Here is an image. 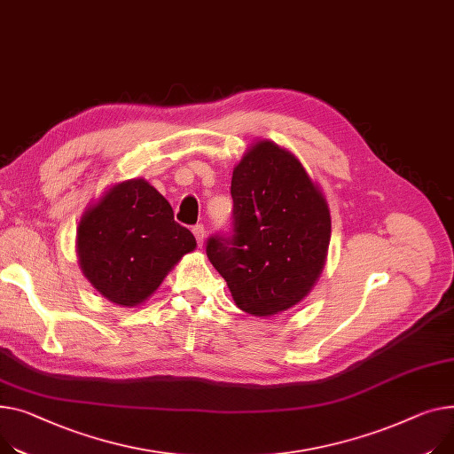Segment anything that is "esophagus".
Here are the masks:
<instances>
[{
  "instance_id": "34e87169",
  "label": "esophagus",
  "mask_w": 454,
  "mask_h": 454,
  "mask_svg": "<svg viewBox=\"0 0 454 454\" xmlns=\"http://www.w3.org/2000/svg\"><path fill=\"white\" fill-rule=\"evenodd\" d=\"M192 231H193V235H195V239H197V245L202 247V245H204V235H206L204 226H202V224H195V226L192 228Z\"/></svg>"
}]
</instances>
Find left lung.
Returning a JSON list of instances; mask_svg holds the SVG:
<instances>
[{
	"label": "left lung",
	"instance_id": "left-lung-1",
	"mask_svg": "<svg viewBox=\"0 0 454 454\" xmlns=\"http://www.w3.org/2000/svg\"><path fill=\"white\" fill-rule=\"evenodd\" d=\"M231 231L207 239L206 255L240 310L266 317L288 310L317 281L330 214L321 192L286 149L261 140L231 176Z\"/></svg>",
	"mask_w": 454,
	"mask_h": 454
}]
</instances>
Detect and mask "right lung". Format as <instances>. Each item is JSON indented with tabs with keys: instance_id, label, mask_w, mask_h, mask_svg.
<instances>
[{
	"instance_id": "add662e5",
	"label": "right lung",
	"mask_w": 454,
	"mask_h": 454,
	"mask_svg": "<svg viewBox=\"0 0 454 454\" xmlns=\"http://www.w3.org/2000/svg\"><path fill=\"white\" fill-rule=\"evenodd\" d=\"M195 245L193 233L173 219L169 202L144 178L113 186L78 226L85 278L122 307L145 301Z\"/></svg>"
}]
</instances>
